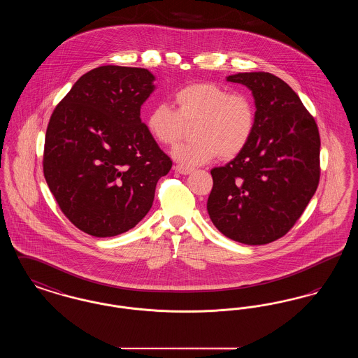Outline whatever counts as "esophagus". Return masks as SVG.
I'll list each match as a JSON object with an SVG mask.
<instances>
[{
  "label": "esophagus",
  "instance_id": "obj_1",
  "mask_svg": "<svg viewBox=\"0 0 358 358\" xmlns=\"http://www.w3.org/2000/svg\"><path fill=\"white\" fill-rule=\"evenodd\" d=\"M174 169H176L177 173H180V174H184V176L190 174V173L193 171V168H187V166H184V165H177Z\"/></svg>",
  "mask_w": 358,
  "mask_h": 358
}]
</instances>
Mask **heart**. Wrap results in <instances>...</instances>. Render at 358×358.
Listing matches in <instances>:
<instances>
[{
  "label": "heart",
  "mask_w": 358,
  "mask_h": 358,
  "mask_svg": "<svg viewBox=\"0 0 358 358\" xmlns=\"http://www.w3.org/2000/svg\"><path fill=\"white\" fill-rule=\"evenodd\" d=\"M173 99L176 110L166 103L154 106L146 117V129L157 143L174 146L193 124L196 138L173 150V157L184 165H200L216 155L232 159L254 136L256 108L247 92L199 82L177 90Z\"/></svg>",
  "instance_id": "1"
}]
</instances>
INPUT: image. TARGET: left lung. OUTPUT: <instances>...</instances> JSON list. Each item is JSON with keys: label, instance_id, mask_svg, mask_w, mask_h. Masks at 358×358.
Here are the masks:
<instances>
[{"label": "left lung", "instance_id": "obj_1", "mask_svg": "<svg viewBox=\"0 0 358 358\" xmlns=\"http://www.w3.org/2000/svg\"><path fill=\"white\" fill-rule=\"evenodd\" d=\"M255 98L256 126L247 148L210 171L208 213L238 243L260 245L285 236L314 196L321 176V138L314 117L286 82L270 72L227 78Z\"/></svg>", "mask_w": 358, "mask_h": 358}]
</instances>
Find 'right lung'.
<instances>
[{
	"label": "right lung",
	"instance_id": "right-lung-1",
	"mask_svg": "<svg viewBox=\"0 0 358 358\" xmlns=\"http://www.w3.org/2000/svg\"><path fill=\"white\" fill-rule=\"evenodd\" d=\"M153 80L145 69H91L52 113L44 177L64 216L91 236L134 228L153 205L158 180L171 171V158L141 120Z\"/></svg>",
	"mask_w": 358,
	"mask_h": 358
}]
</instances>
